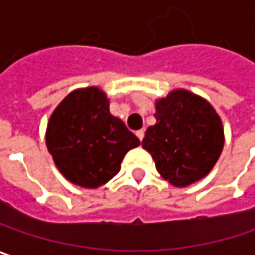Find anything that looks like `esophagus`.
<instances>
[{
    "mask_svg": "<svg viewBox=\"0 0 255 255\" xmlns=\"http://www.w3.org/2000/svg\"><path fill=\"white\" fill-rule=\"evenodd\" d=\"M135 135H137V137H138V140L141 141L142 138H144V129H138V131L135 132Z\"/></svg>",
    "mask_w": 255,
    "mask_h": 255,
    "instance_id": "34e87169",
    "label": "esophagus"
}]
</instances>
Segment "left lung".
Instances as JSON below:
<instances>
[{"mask_svg":"<svg viewBox=\"0 0 255 255\" xmlns=\"http://www.w3.org/2000/svg\"><path fill=\"white\" fill-rule=\"evenodd\" d=\"M156 124L147 128L142 148L163 179L185 187L211 172L224 148V127L214 107L186 89L156 101Z\"/></svg>","mask_w":255,"mask_h":255,"instance_id":"left-lung-1","label":"left lung"}]
</instances>
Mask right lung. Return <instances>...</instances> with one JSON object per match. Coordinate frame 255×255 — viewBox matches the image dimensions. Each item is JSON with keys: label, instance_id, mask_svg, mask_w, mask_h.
Returning a JSON list of instances; mask_svg holds the SVG:
<instances>
[{"label": "right lung", "instance_id": "right-lung-1", "mask_svg": "<svg viewBox=\"0 0 255 255\" xmlns=\"http://www.w3.org/2000/svg\"><path fill=\"white\" fill-rule=\"evenodd\" d=\"M46 144L59 172L78 186L95 189L111 180L140 140L110 113V99L97 86L76 89L53 111Z\"/></svg>", "mask_w": 255, "mask_h": 255}]
</instances>
